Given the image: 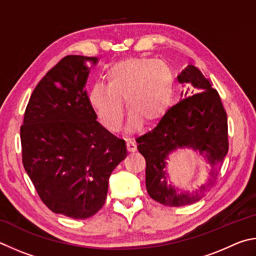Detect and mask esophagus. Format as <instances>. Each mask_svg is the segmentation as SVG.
<instances>
[{
	"instance_id": "34e87169",
	"label": "esophagus",
	"mask_w": 256,
	"mask_h": 256,
	"mask_svg": "<svg viewBox=\"0 0 256 256\" xmlns=\"http://www.w3.org/2000/svg\"><path fill=\"white\" fill-rule=\"evenodd\" d=\"M126 145H127V150L129 152H135L137 150L136 142L132 140H127V142H126Z\"/></svg>"
}]
</instances>
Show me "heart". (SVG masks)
I'll return each mask as SVG.
<instances>
[{
    "label": "heart",
    "instance_id": "obj_1",
    "mask_svg": "<svg viewBox=\"0 0 256 256\" xmlns=\"http://www.w3.org/2000/svg\"><path fill=\"white\" fill-rule=\"evenodd\" d=\"M108 84L98 82L90 90L88 100L98 120L116 132L124 119V102L130 112L128 128L137 129L162 118L171 104L176 78L164 62L134 57L114 62L106 70Z\"/></svg>",
    "mask_w": 256,
    "mask_h": 256
}]
</instances>
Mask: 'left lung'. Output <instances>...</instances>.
Wrapping results in <instances>:
<instances>
[{
  "mask_svg": "<svg viewBox=\"0 0 256 256\" xmlns=\"http://www.w3.org/2000/svg\"><path fill=\"white\" fill-rule=\"evenodd\" d=\"M178 80L188 84L181 92L182 100L165 112L154 129L136 140L146 160L147 192L152 199L170 207L194 204L212 190L230 146L227 114L212 80L192 65ZM184 146L206 152L213 168L208 184L194 195L178 194L166 181L164 160L171 151Z\"/></svg>",
  "mask_w": 256,
  "mask_h": 256,
  "instance_id": "1",
  "label": "left lung"
}]
</instances>
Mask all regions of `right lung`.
<instances>
[{
	"label": "right lung",
	"mask_w": 256,
	"mask_h": 256,
	"mask_svg": "<svg viewBox=\"0 0 256 256\" xmlns=\"http://www.w3.org/2000/svg\"><path fill=\"white\" fill-rule=\"evenodd\" d=\"M68 55L34 88L20 128L22 163L52 212L85 219L106 202L112 171L127 155L124 140L96 121L88 100V62Z\"/></svg>",
	"instance_id": "1"
}]
</instances>
